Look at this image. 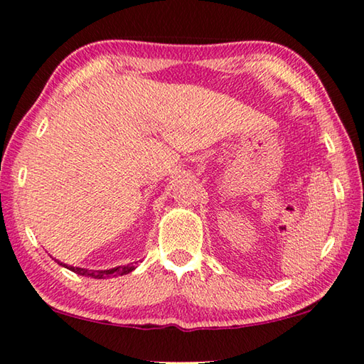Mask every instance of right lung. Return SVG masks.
I'll return each instance as SVG.
<instances>
[{"label":"right lung","instance_id":"obj_1","mask_svg":"<svg viewBox=\"0 0 364 364\" xmlns=\"http://www.w3.org/2000/svg\"><path fill=\"white\" fill-rule=\"evenodd\" d=\"M62 266V262H60ZM65 266V264H63ZM70 269L71 272H75L77 275H84V277H90V279H107V277H116V275H125L132 272L135 269L134 262L127 264V266H121V267H114V269H108V270H87V269H81V267H73V266H65Z\"/></svg>","mask_w":364,"mask_h":364}]
</instances>
